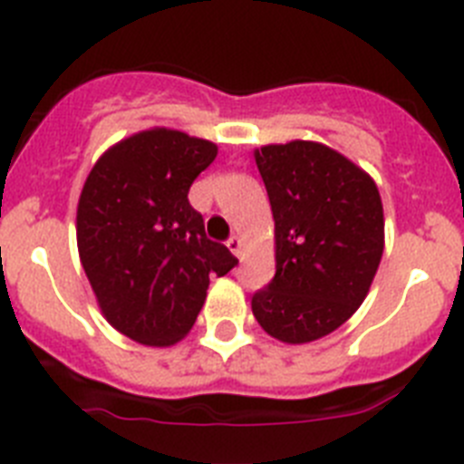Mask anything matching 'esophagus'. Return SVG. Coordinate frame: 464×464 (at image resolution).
Returning a JSON list of instances; mask_svg holds the SVG:
<instances>
[{"mask_svg":"<svg viewBox=\"0 0 464 464\" xmlns=\"http://www.w3.org/2000/svg\"><path fill=\"white\" fill-rule=\"evenodd\" d=\"M227 248L232 253H235L237 257H239L241 256V239H239V237H229V239H227Z\"/></svg>","mask_w":464,"mask_h":464,"instance_id":"esophagus-1","label":"esophagus"}]
</instances>
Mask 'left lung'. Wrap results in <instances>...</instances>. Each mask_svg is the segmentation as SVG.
I'll return each instance as SVG.
<instances>
[{
    "label": "left lung",
    "instance_id": "left-lung-1",
    "mask_svg": "<svg viewBox=\"0 0 464 464\" xmlns=\"http://www.w3.org/2000/svg\"><path fill=\"white\" fill-rule=\"evenodd\" d=\"M256 165L274 213L276 274L253 295V315L278 342H315L370 293L383 256L379 188L315 141L265 146Z\"/></svg>",
    "mask_w": 464,
    "mask_h": 464
}]
</instances>
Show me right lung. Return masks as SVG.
Instances as JSON below:
<instances>
[{
  "label": "right lung",
  "mask_w": 464,
  "mask_h": 464,
  "mask_svg": "<svg viewBox=\"0 0 464 464\" xmlns=\"http://www.w3.org/2000/svg\"><path fill=\"white\" fill-rule=\"evenodd\" d=\"M216 143L179 130H146L106 150L76 211L81 265L106 321L146 346H171L195 325L208 276L237 257L204 232L188 202Z\"/></svg>",
  "instance_id": "add662e5"
}]
</instances>
